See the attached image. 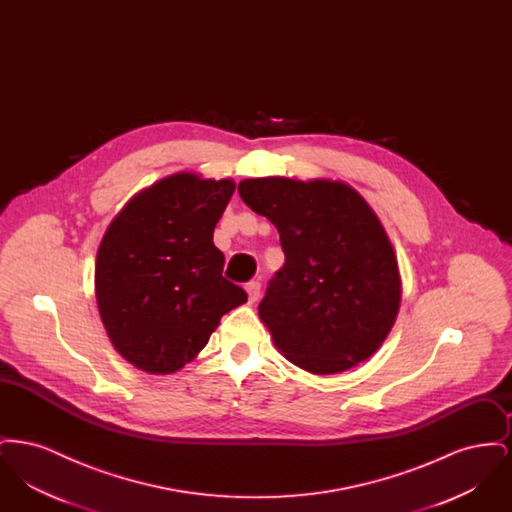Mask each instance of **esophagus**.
Instances as JSON below:
<instances>
[{"label":"esophagus","instance_id":"1","mask_svg":"<svg viewBox=\"0 0 512 512\" xmlns=\"http://www.w3.org/2000/svg\"><path fill=\"white\" fill-rule=\"evenodd\" d=\"M245 290H247V295H249V303H255L259 299V295H261V284L253 280V282H249L245 286Z\"/></svg>","mask_w":512,"mask_h":512}]
</instances>
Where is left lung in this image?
<instances>
[{
	"label": "left lung",
	"mask_w": 512,
	"mask_h": 512,
	"mask_svg": "<svg viewBox=\"0 0 512 512\" xmlns=\"http://www.w3.org/2000/svg\"><path fill=\"white\" fill-rule=\"evenodd\" d=\"M240 197L280 232L286 261L259 305L274 345L311 374L366 361L388 338L401 303L390 238L345 182L247 178Z\"/></svg>",
	"instance_id": "left-lung-1"
}]
</instances>
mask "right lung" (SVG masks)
<instances>
[{
  "label": "right lung",
  "instance_id": "obj_1",
  "mask_svg": "<svg viewBox=\"0 0 512 512\" xmlns=\"http://www.w3.org/2000/svg\"><path fill=\"white\" fill-rule=\"evenodd\" d=\"M234 180L176 172L134 195L96 259L99 315L113 347L149 374H171L207 345L220 318L247 301L222 276L213 232Z\"/></svg>",
  "mask_w": 512,
  "mask_h": 512
}]
</instances>
